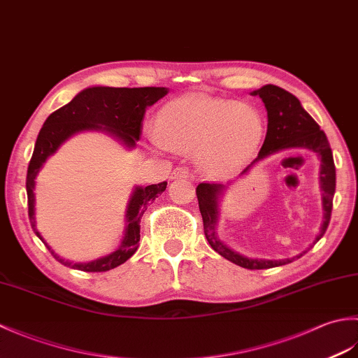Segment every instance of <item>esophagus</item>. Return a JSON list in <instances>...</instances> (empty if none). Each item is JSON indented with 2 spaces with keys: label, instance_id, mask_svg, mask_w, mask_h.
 <instances>
[{
  "label": "esophagus",
  "instance_id": "obj_1",
  "mask_svg": "<svg viewBox=\"0 0 358 358\" xmlns=\"http://www.w3.org/2000/svg\"><path fill=\"white\" fill-rule=\"evenodd\" d=\"M187 177H189V169L185 166L175 167V169L171 173V178H173V180L175 178H187Z\"/></svg>",
  "mask_w": 358,
  "mask_h": 358
}]
</instances>
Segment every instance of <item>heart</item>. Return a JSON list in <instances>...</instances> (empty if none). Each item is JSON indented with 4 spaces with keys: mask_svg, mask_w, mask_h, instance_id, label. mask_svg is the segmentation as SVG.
<instances>
[{
    "mask_svg": "<svg viewBox=\"0 0 358 358\" xmlns=\"http://www.w3.org/2000/svg\"><path fill=\"white\" fill-rule=\"evenodd\" d=\"M264 132L263 115L255 106L192 94L164 106L149 141L158 150L195 152L204 171L226 177L252 159Z\"/></svg>",
    "mask_w": 358,
    "mask_h": 358,
    "instance_id": "obj_1",
    "label": "heart"
}]
</instances>
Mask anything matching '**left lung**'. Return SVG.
<instances>
[{"label": "left lung", "mask_w": 358, "mask_h": 358, "mask_svg": "<svg viewBox=\"0 0 358 358\" xmlns=\"http://www.w3.org/2000/svg\"><path fill=\"white\" fill-rule=\"evenodd\" d=\"M250 95L260 96L264 103V108L268 110V132H266V138L260 152H258V157L241 172V175L246 173L255 163L262 162V159L268 158L272 154H277L280 150L308 149L310 152H315L317 157L320 158L318 180H320L323 208V223L314 241L317 243L328 229L332 212V200L334 194H336V166H334L332 150L328 138H326L324 132L315 123L314 118L303 109L299 98L287 92V90L273 85H266L250 92ZM229 185L231 183H200L196 186V199H199V206L203 217L204 235H206L210 248L215 252L224 257L226 260L246 269L275 268V266L291 263L295 258H300L303 254L308 252V250H303L301 254L292 258H283V260H263V258L245 257L224 245L217 235V223L220 217L218 204Z\"/></svg>", "instance_id": "left-lung-1"}]
</instances>
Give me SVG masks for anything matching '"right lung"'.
Returning a JSON list of instances; mask_svg holds the SVG:
<instances>
[{
	"mask_svg": "<svg viewBox=\"0 0 358 358\" xmlns=\"http://www.w3.org/2000/svg\"><path fill=\"white\" fill-rule=\"evenodd\" d=\"M167 87H108L94 86L81 90L73 96L71 103L59 108L44 121L40 134L35 143L34 155L30 158L27 169V204H29V220L32 229L36 234L52 255L59 263L69 266L72 269L85 272H106L117 266L123 264L131 258L138 249L140 241V220L148 209L149 204L158 195L166 191L167 183L150 185V186H135L134 192L129 199L126 215H124V234L120 246L113 252L96 258L87 263H73L55 254V250L48 245L41 234L36 229L35 218V178L43 169L44 163L50 155L55 154L59 146L71 136L80 132L95 131L110 135L112 138L120 141L126 149H134L136 141L140 140L141 121L149 106L155 104L167 95Z\"/></svg>",
	"mask_w": 358,
	"mask_h": 358,
	"instance_id": "add662e5",
	"label": "right lung"
}]
</instances>
